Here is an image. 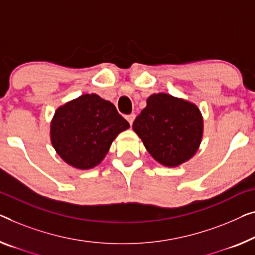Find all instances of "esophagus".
<instances>
[{
  "mask_svg": "<svg viewBox=\"0 0 255 255\" xmlns=\"http://www.w3.org/2000/svg\"><path fill=\"white\" fill-rule=\"evenodd\" d=\"M135 115H134V113H131V115H129V116H127L126 117V119L128 120V123L129 124H130V125H132V121H134L135 120Z\"/></svg>",
  "mask_w": 255,
  "mask_h": 255,
  "instance_id": "esophagus-1",
  "label": "esophagus"
}]
</instances>
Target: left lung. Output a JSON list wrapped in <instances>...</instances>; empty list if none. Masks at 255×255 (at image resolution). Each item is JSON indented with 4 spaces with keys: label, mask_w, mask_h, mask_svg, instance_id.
<instances>
[{
    "label": "left lung",
    "mask_w": 255,
    "mask_h": 255,
    "mask_svg": "<svg viewBox=\"0 0 255 255\" xmlns=\"http://www.w3.org/2000/svg\"><path fill=\"white\" fill-rule=\"evenodd\" d=\"M132 129L155 160L167 167H176L198 150L204 123L197 105L160 93L147 98Z\"/></svg>",
    "instance_id": "8db88e82"
}]
</instances>
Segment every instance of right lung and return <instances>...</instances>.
<instances>
[{"label":"right lung","mask_w":255,"mask_h":255,"mask_svg":"<svg viewBox=\"0 0 255 255\" xmlns=\"http://www.w3.org/2000/svg\"><path fill=\"white\" fill-rule=\"evenodd\" d=\"M128 128V121L111 102L96 94H86L56 110L50 138L68 165L90 169L103 160L115 138Z\"/></svg>","instance_id":"obj_1"}]
</instances>
